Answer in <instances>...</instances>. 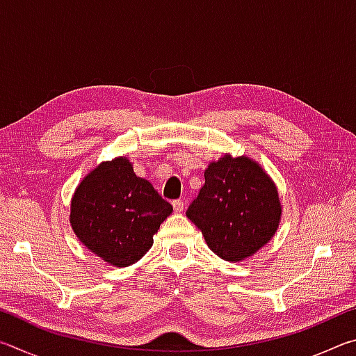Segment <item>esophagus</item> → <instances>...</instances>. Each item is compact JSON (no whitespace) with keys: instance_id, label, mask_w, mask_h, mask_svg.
Here are the masks:
<instances>
[{"instance_id":"esophagus-1","label":"esophagus","mask_w":356,"mask_h":356,"mask_svg":"<svg viewBox=\"0 0 356 356\" xmlns=\"http://www.w3.org/2000/svg\"><path fill=\"white\" fill-rule=\"evenodd\" d=\"M184 201H180V200H177V201H172V209H174V212L176 213H180L184 210Z\"/></svg>"}]
</instances>
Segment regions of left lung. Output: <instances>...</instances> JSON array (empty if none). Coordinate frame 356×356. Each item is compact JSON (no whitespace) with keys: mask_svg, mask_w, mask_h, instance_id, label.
<instances>
[{"mask_svg":"<svg viewBox=\"0 0 356 356\" xmlns=\"http://www.w3.org/2000/svg\"><path fill=\"white\" fill-rule=\"evenodd\" d=\"M206 184L186 216L216 256L238 262L270 242L281 220L278 190L248 156L225 155L204 172Z\"/></svg>","mask_w":356,"mask_h":356,"instance_id":"8db88e82","label":"left lung"}]
</instances>
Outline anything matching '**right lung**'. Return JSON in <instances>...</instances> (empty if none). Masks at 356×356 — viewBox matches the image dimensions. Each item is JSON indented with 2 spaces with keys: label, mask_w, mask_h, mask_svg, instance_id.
Segmentation results:
<instances>
[{
  "label": "right lung",
  "mask_w": 356,
  "mask_h": 356,
  "mask_svg": "<svg viewBox=\"0 0 356 356\" xmlns=\"http://www.w3.org/2000/svg\"><path fill=\"white\" fill-rule=\"evenodd\" d=\"M172 212L152 184L138 177L125 156L104 161L76 186L70 225L80 242L114 267L140 261Z\"/></svg>",
  "instance_id": "1"
}]
</instances>
